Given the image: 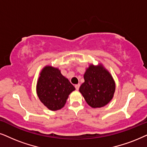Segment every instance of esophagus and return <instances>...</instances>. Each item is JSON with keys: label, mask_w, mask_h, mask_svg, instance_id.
Segmentation results:
<instances>
[{"label": "esophagus", "mask_w": 147, "mask_h": 147, "mask_svg": "<svg viewBox=\"0 0 147 147\" xmlns=\"http://www.w3.org/2000/svg\"><path fill=\"white\" fill-rule=\"evenodd\" d=\"M75 89H76L79 90V87H80V84H77V85H75Z\"/></svg>", "instance_id": "obj_1"}]
</instances>
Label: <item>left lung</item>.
Masks as SVG:
<instances>
[{
  "label": "left lung",
  "instance_id": "1",
  "mask_svg": "<svg viewBox=\"0 0 147 147\" xmlns=\"http://www.w3.org/2000/svg\"><path fill=\"white\" fill-rule=\"evenodd\" d=\"M84 79L79 91L90 106L101 107L112 99L116 88L114 81L102 66H90L84 75Z\"/></svg>",
  "mask_w": 147,
  "mask_h": 147
}]
</instances>
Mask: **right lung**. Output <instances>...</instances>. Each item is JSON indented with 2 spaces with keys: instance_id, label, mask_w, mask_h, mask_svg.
<instances>
[{
  "instance_id": "1",
  "label": "right lung",
  "mask_w": 147,
  "mask_h": 147,
  "mask_svg": "<svg viewBox=\"0 0 147 147\" xmlns=\"http://www.w3.org/2000/svg\"><path fill=\"white\" fill-rule=\"evenodd\" d=\"M75 88L58 68L46 66L40 73L37 93L40 101L52 111L61 109Z\"/></svg>"
}]
</instances>
